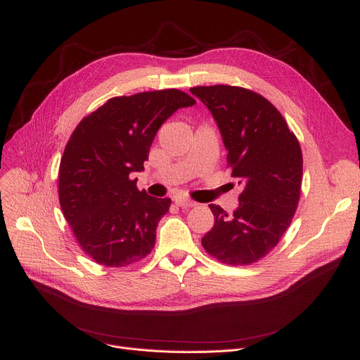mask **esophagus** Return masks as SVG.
I'll use <instances>...</instances> for the list:
<instances>
[{
	"label": "esophagus",
	"instance_id": "obj_1",
	"mask_svg": "<svg viewBox=\"0 0 360 360\" xmlns=\"http://www.w3.org/2000/svg\"><path fill=\"white\" fill-rule=\"evenodd\" d=\"M174 201H175L176 205L184 207V209H186V207H194V205H197V202H194V201H191V200H188V198H185V197H179V195L174 197Z\"/></svg>",
	"mask_w": 360,
	"mask_h": 360
}]
</instances>
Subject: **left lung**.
Here are the masks:
<instances>
[{
    "label": "left lung",
    "instance_id": "left-lung-1",
    "mask_svg": "<svg viewBox=\"0 0 360 360\" xmlns=\"http://www.w3.org/2000/svg\"><path fill=\"white\" fill-rule=\"evenodd\" d=\"M190 91L212 112L242 188L232 214L209 205L214 226L201 243L224 264L248 266L266 257L292 223L304 162L299 141L276 106L252 90L216 84Z\"/></svg>",
    "mask_w": 360,
    "mask_h": 360
}]
</instances>
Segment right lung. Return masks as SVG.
Segmentation results:
<instances>
[{
	"label": "right lung",
	"instance_id": "add662e5",
	"mask_svg": "<svg viewBox=\"0 0 360 360\" xmlns=\"http://www.w3.org/2000/svg\"><path fill=\"white\" fill-rule=\"evenodd\" d=\"M195 101L181 90L143 91L109 99L75 127L60 163V204L82 250L101 266L127 267L155 248L170 198L139 191L162 124Z\"/></svg>",
	"mask_w": 360,
	"mask_h": 360
}]
</instances>
